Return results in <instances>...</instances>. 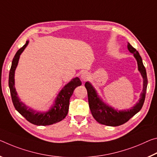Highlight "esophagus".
Listing matches in <instances>:
<instances>
[{
  "instance_id": "1",
  "label": "esophagus",
  "mask_w": 157,
  "mask_h": 157,
  "mask_svg": "<svg viewBox=\"0 0 157 157\" xmlns=\"http://www.w3.org/2000/svg\"><path fill=\"white\" fill-rule=\"evenodd\" d=\"M81 78L83 81H86V80H88V79L89 78V74L88 72H86V71H84V72L81 74Z\"/></svg>"
}]
</instances>
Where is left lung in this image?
Segmentation results:
<instances>
[{
    "label": "left lung",
    "mask_w": 157,
    "mask_h": 157,
    "mask_svg": "<svg viewBox=\"0 0 157 157\" xmlns=\"http://www.w3.org/2000/svg\"><path fill=\"white\" fill-rule=\"evenodd\" d=\"M127 48L131 53H133L138 64V69L143 78V88L140 94V98L136 104L132 109L123 110H118L111 106L106 105L100 99L97 91L90 82H86L85 86L88 91L89 107L93 117L101 124L111 127H117L127 122L130 118L138 113L142 109L145 99L146 90L147 86V78L145 67L143 65L142 58L139 53L128 43Z\"/></svg>",
    "instance_id": "left-lung-1"
}]
</instances>
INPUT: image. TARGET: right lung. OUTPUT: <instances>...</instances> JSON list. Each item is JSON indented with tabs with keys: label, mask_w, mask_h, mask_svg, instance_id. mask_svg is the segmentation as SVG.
Masks as SVG:
<instances>
[{
	"label": "right lung",
	"mask_w": 157,
	"mask_h": 157,
	"mask_svg": "<svg viewBox=\"0 0 157 157\" xmlns=\"http://www.w3.org/2000/svg\"><path fill=\"white\" fill-rule=\"evenodd\" d=\"M28 42L29 41H26V43L18 50L12 62L9 74V88L12 102L15 109L32 124L37 126H47L55 124L63 120L67 115L69 99L72 95L74 89L81 85V81L78 77H76L65 85L59 92L52 107L48 111L37 112L31 109H28V106L20 101L14 87L15 69L19 63L20 55L27 47Z\"/></svg>",
	"instance_id": "1"
}]
</instances>
